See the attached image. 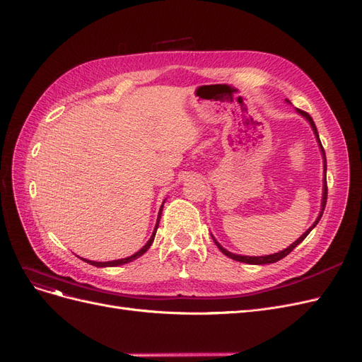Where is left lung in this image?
<instances>
[{
    "instance_id": "left-lung-1",
    "label": "left lung",
    "mask_w": 362,
    "mask_h": 362,
    "mask_svg": "<svg viewBox=\"0 0 362 362\" xmlns=\"http://www.w3.org/2000/svg\"><path fill=\"white\" fill-rule=\"evenodd\" d=\"M288 104H291V101L289 100H285ZM297 113L300 115V116H303L307 122L310 124V127H312V129H313V134H315V139H316V141H317V146H319V151H320V155H322V163H324V180H322V199H320V210H319V215H317V218H316V221L309 226V228H307V231L305 233H303L301 234V237H298L296 242H293L292 245H289L286 249H284V250H280V252H276V253H270V255H262V257H249V255H237V253H233V252H230V250H226L218 240L211 235V238H213V242H215V245L219 247V250L223 253V255H226L228 258H231V259H234V261H238V262H245V264H253V265H262V264H273V262H277V261H280L282 258H285L288 253H291L293 249H296L303 240L310 234V231L315 228V226L317 225V222L320 221V218H322V213H324V210H325V204H327V156H325V151H324V147H322V143H320V140H319V134H317V129H316V125H315V122H313V119L310 117V115L309 113H305V112H303V110H298L297 109Z\"/></svg>"
}]
</instances>
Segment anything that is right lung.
<instances>
[{"instance_id": "add662e5", "label": "right lung", "mask_w": 362, "mask_h": 362, "mask_svg": "<svg viewBox=\"0 0 362 362\" xmlns=\"http://www.w3.org/2000/svg\"><path fill=\"white\" fill-rule=\"evenodd\" d=\"M164 203H165V199L163 202V204H160V209H159V211H158V219H156V223H155V228H153V233H152V235H151V238L147 240V243L139 250V252H136L134 253V255H131V257H127V258H122V259H115V261H107V262H97V261H90V259H83L85 262H88V264H90V265H95V267H117V265H124V264H128V262H131V261H134V259H137V258H140L144 252H147V249H149L151 246H152V243H153V240H155V234H156V230H158V226H159V219H160V215H163V209H164Z\"/></svg>"}]
</instances>
